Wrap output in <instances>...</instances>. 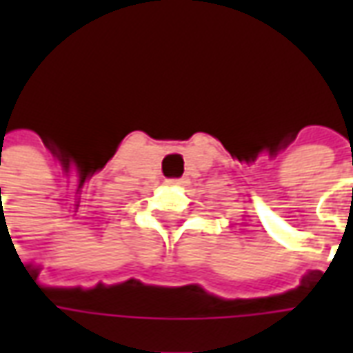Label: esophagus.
Segmentation results:
<instances>
[{"mask_svg":"<svg viewBox=\"0 0 353 353\" xmlns=\"http://www.w3.org/2000/svg\"><path fill=\"white\" fill-rule=\"evenodd\" d=\"M166 183H168V185H183L185 179H168Z\"/></svg>","mask_w":353,"mask_h":353,"instance_id":"obj_1","label":"esophagus"}]
</instances>
